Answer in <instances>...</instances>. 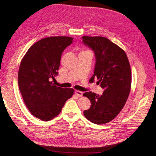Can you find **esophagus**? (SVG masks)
Returning <instances> with one entry per match:
<instances>
[{"label":"esophagus","instance_id":"obj_1","mask_svg":"<svg viewBox=\"0 0 156 156\" xmlns=\"http://www.w3.org/2000/svg\"><path fill=\"white\" fill-rule=\"evenodd\" d=\"M75 93L78 97H81V96L83 95V92H80V91H78V90H76L75 92Z\"/></svg>","mask_w":156,"mask_h":156}]
</instances>
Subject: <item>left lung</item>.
I'll use <instances>...</instances> for the list:
<instances>
[{"instance_id":"8db88e82","label":"left lung","mask_w":156,"mask_h":156,"mask_svg":"<svg viewBox=\"0 0 156 156\" xmlns=\"http://www.w3.org/2000/svg\"><path fill=\"white\" fill-rule=\"evenodd\" d=\"M83 43L90 48L95 57L91 79L104 89L101 95L88 92L91 106L83 111L85 118L93 123L102 125L116 118L128 99L132 83L130 65L125 51L104 37H82Z\"/></svg>"}]
</instances>
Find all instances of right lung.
Masks as SVG:
<instances>
[{"label": "right lung", "instance_id": "right-lung-1", "mask_svg": "<svg viewBox=\"0 0 156 156\" xmlns=\"http://www.w3.org/2000/svg\"><path fill=\"white\" fill-rule=\"evenodd\" d=\"M73 40L69 37L43 38L28 49L21 62L18 85L24 102L33 115L42 121L56 117L73 95V88L58 87L53 83L62 53Z\"/></svg>", "mask_w": 156, "mask_h": 156}]
</instances>
